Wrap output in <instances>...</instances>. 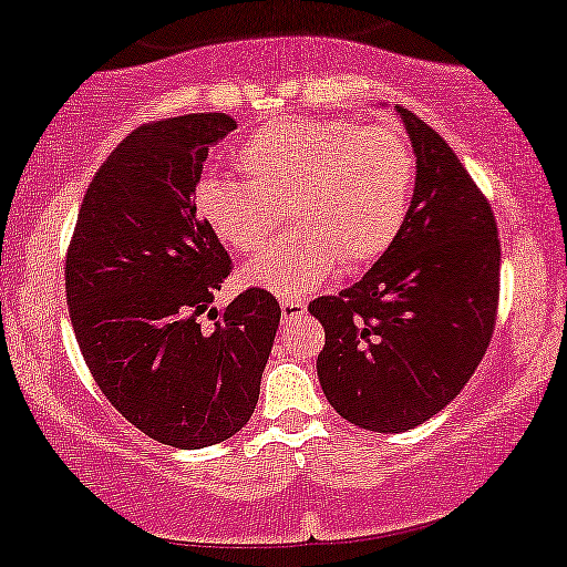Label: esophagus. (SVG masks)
Wrapping results in <instances>:
<instances>
[{
    "mask_svg": "<svg viewBox=\"0 0 567 567\" xmlns=\"http://www.w3.org/2000/svg\"><path fill=\"white\" fill-rule=\"evenodd\" d=\"M279 309H282V319L288 322V319H298L306 313V303L303 301H296V298H282L279 301Z\"/></svg>",
    "mask_w": 567,
    "mask_h": 567,
    "instance_id": "esophagus-1",
    "label": "esophagus"
}]
</instances>
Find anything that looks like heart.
<instances>
[{
	"label": "heart",
	"instance_id": "1",
	"mask_svg": "<svg viewBox=\"0 0 567 567\" xmlns=\"http://www.w3.org/2000/svg\"><path fill=\"white\" fill-rule=\"evenodd\" d=\"M245 182L203 176L197 216L235 254H256L285 218L296 227L243 269L245 282L282 298L306 296L340 269L372 264L404 229L417 161L393 124L279 118L235 155Z\"/></svg>",
	"mask_w": 567,
	"mask_h": 567
}]
</instances>
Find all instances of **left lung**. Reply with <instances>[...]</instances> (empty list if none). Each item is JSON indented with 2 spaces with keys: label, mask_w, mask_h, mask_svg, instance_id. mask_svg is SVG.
<instances>
[{
  "label": "left lung",
  "mask_w": 567,
  "mask_h": 567,
  "mask_svg": "<svg viewBox=\"0 0 567 567\" xmlns=\"http://www.w3.org/2000/svg\"><path fill=\"white\" fill-rule=\"evenodd\" d=\"M417 187L395 243L351 288L309 303L324 327L322 391L343 420L404 433L473 378L499 306L502 248L486 195L425 121L395 107Z\"/></svg>",
  "instance_id": "obj_1"
}]
</instances>
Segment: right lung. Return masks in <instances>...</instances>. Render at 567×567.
I'll return each mask as SVG.
<instances>
[{"label": "right lung", "instance_id": "1", "mask_svg": "<svg viewBox=\"0 0 567 567\" xmlns=\"http://www.w3.org/2000/svg\"><path fill=\"white\" fill-rule=\"evenodd\" d=\"M235 128L227 113L134 128L94 174L68 245V311L94 383L176 449L214 446L250 420L282 317L261 288L210 309L231 261L193 189L208 150Z\"/></svg>", "mask_w": 567, "mask_h": 567}]
</instances>
